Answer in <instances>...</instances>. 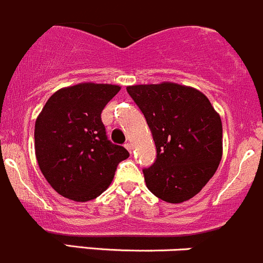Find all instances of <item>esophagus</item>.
<instances>
[{"instance_id":"esophagus-1","label":"esophagus","mask_w":263,"mask_h":263,"mask_svg":"<svg viewBox=\"0 0 263 263\" xmlns=\"http://www.w3.org/2000/svg\"><path fill=\"white\" fill-rule=\"evenodd\" d=\"M125 148H126V149H128V151H129V152H130V153H132V151H133V144H132V143H130V142L125 143Z\"/></svg>"}]
</instances>
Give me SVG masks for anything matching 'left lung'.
Segmentation results:
<instances>
[{
  "label": "left lung",
  "mask_w": 263,
  "mask_h": 263,
  "mask_svg": "<svg viewBox=\"0 0 263 263\" xmlns=\"http://www.w3.org/2000/svg\"><path fill=\"white\" fill-rule=\"evenodd\" d=\"M144 115L157 158L144 168L147 188L162 201L181 203L202 191L222 157V123L209 98L178 83L126 87Z\"/></svg>",
  "instance_id": "obj_1"
}]
</instances>
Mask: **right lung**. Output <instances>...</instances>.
<instances>
[{
    "instance_id": "obj_1",
    "label": "right lung",
    "mask_w": 263,
    "mask_h": 263,
    "mask_svg": "<svg viewBox=\"0 0 263 263\" xmlns=\"http://www.w3.org/2000/svg\"><path fill=\"white\" fill-rule=\"evenodd\" d=\"M121 87L79 83L54 92L34 126L35 157L49 185L65 198L87 202L110 186L129 157L107 139L101 112Z\"/></svg>"
}]
</instances>
